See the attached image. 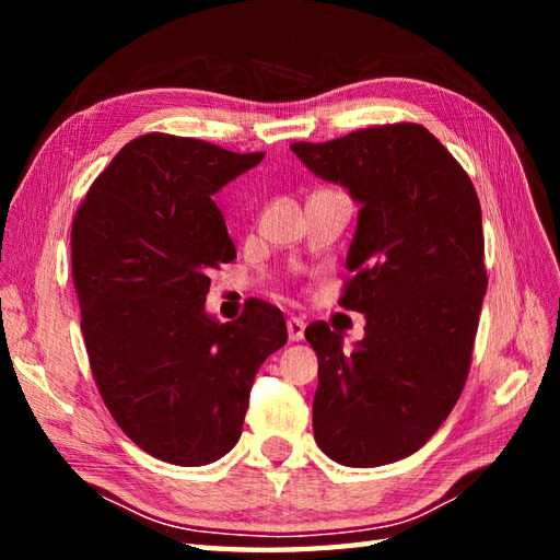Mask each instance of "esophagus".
<instances>
[{
  "label": "esophagus",
  "instance_id": "obj_1",
  "mask_svg": "<svg viewBox=\"0 0 560 560\" xmlns=\"http://www.w3.org/2000/svg\"><path fill=\"white\" fill-rule=\"evenodd\" d=\"M287 329H289V339L291 341H301L305 337V323L301 317H289L287 319Z\"/></svg>",
  "mask_w": 560,
  "mask_h": 560
}]
</instances>
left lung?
Masks as SVG:
<instances>
[{"label": "left lung", "mask_w": 560, "mask_h": 560, "mask_svg": "<svg viewBox=\"0 0 560 560\" xmlns=\"http://www.w3.org/2000/svg\"><path fill=\"white\" fill-rule=\"evenodd\" d=\"M291 151L361 207L339 305L365 315L349 351L327 323L317 353L313 431L347 467L413 455L455 407L486 293L481 205L452 153L413 122L380 125Z\"/></svg>", "instance_id": "8db88e82"}]
</instances>
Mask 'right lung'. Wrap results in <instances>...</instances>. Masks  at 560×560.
I'll list each match as a JSON object with an SVG mask.
<instances>
[{"instance_id": "add662e5", "label": "right lung", "mask_w": 560, "mask_h": 560, "mask_svg": "<svg viewBox=\"0 0 560 560\" xmlns=\"http://www.w3.org/2000/svg\"><path fill=\"white\" fill-rule=\"evenodd\" d=\"M265 153L144 135L110 161L71 223V273L93 377L151 457L201 467L241 440L249 387L287 343L279 307L207 315L209 273L235 259L213 195Z\"/></svg>"}]
</instances>
